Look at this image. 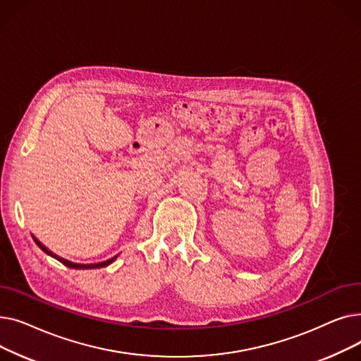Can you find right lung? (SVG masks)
I'll return each mask as SVG.
<instances>
[{
    "label": "right lung",
    "mask_w": 361,
    "mask_h": 361,
    "mask_svg": "<svg viewBox=\"0 0 361 361\" xmlns=\"http://www.w3.org/2000/svg\"><path fill=\"white\" fill-rule=\"evenodd\" d=\"M35 240V243L39 245V247L47 253V255H49L51 257H54V259H56L59 262H61L63 264H66V267H68V268H71V269H97V268H104V267H108L109 263H112L114 260L117 259V256H114V257H111V259H108V260H105V262H99V263H90V264H80V263H73V262H70V260H66V259H63V257H60V256H56V255H54L52 252H49L45 245L42 244V243H39L37 241L36 238H33Z\"/></svg>",
    "instance_id": "right-lung-1"
}]
</instances>
